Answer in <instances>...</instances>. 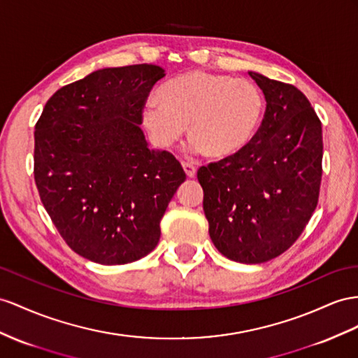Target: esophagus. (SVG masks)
Returning a JSON list of instances; mask_svg holds the SVG:
<instances>
[{"instance_id":"esophagus-1","label":"esophagus","mask_w":358,"mask_h":358,"mask_svg":"<svg viewBox=\"0 0 358 358\" xmlns=\"http://www.w3.org/2000/svg\"><path fill=\"white\" fill-rule=\"evenodd\" d=\"M181 164H182V169H185V172H186V176H187L189 178H195V176H196V168L194 166V164L185 163V162H182Z\"/></svg>"}]
</instances>
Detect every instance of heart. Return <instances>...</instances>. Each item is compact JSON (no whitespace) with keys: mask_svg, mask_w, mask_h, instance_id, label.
I'll list each match as a JSON object with an SVG mask.
<instances>
[{"mask_svg":"<svg viewBox=\"0 0 358 358\" xmlns=\"http://www.w3.org/2000/svg\"><path fill=\"white\" fill-rule=\"evenodd\" d=\"M263 115V94L251 81L194 71L164 83L159 101H146L142 122L162 150L176 145L186 128L190 151L227 159L254 139Z\"/></svg>","mask_w":358,"mask_h":358,"instance_id":"1","label":"heart"}]
</instances>
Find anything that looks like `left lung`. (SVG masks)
<instances>
[{
  "label": "left lung",
  "mask_w": 358,
  "mask_h": 358,
  "mask_svg": "<svg viewBox=\"0 0 358 358\" xmlns=\"http://www.w3.org/2000/svg\"><path fill=\"white\" fill-rule=\"evenodd\" d=\"M266 99L254 139L198 169L210 239L227 259L257 264L296 242L317 206L322 124L293 85L248 72Z\"/></svg>",
  "instance_id": "left-lung-1"
}]
</instances>
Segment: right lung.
<instances>
[{"instance_id":"obj_1","label":"right lung","mask_w":358,"mask_h":358,"mask_svg":"<svg viewBox=\"0 0 358 358\" xmlns=\"http://www.w3.org/2000/svg\"><path fill=\"white\" fill-rule=\"evenodd\" d=\"M164 77L155 65L106 68L59 89L34 127V181L72 251L99 264L150 254L186 180L168 151L150 150L142 108Z\"/></svg>"}]
</instances>
